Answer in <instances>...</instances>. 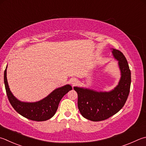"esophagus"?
<instances>
[{
	"mask_svg": "<svg viewBox=\"0 0 146 146\" xmlns=\"http://www.w3.org/2000/svg\"><path fill=\"white\" fill-rule=\"evenodd\" d=\"M77 82H78V80L76 78H72V80H71V84H72L73 85H75L76 83H77Z\"/></svg>",
	"mask_w": 146,
	"mask_h": 146,
	"instance_id": "obj_1",
	"label": "esophagus"
}]
</instances>
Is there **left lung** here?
<instances>
[{
    "label": "left lung",
    "instance_id": "left-lung-1",
    "mask_svg": "<svg viewBox=\"0 0 146 146\" xmlns=\"http://www.w3.org/2000/svg\"><path fill=\"white\" fill-rule=\"evenodd\" d=\"M113 55L119 60L121 78L118 86L108 92L74 87L78 94V108L84 117L92 121H101L115 114L125 104L130 90L131 71L125 56L113 49Z\"/></svg>",
    "mask_w": 146,
    "mask_h": 146
}]
</instances>
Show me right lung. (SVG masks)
Returning a JSON list of instances; mask_svg holds the SVG:
<instances>
[{
    "label": "right lung",
    "instance_id": "right-lung-1",
    "mask_svg": "<svg viewBox=\"0 0 146 146\" xmlns=\"http://www.w3.org/2000/svg\"><path fill=\"white\" fill-rule=\"evenodd\" d=\"M6 68L4 71V80L9 102L18 113L32 121H44L52 117L56 112L60 100L72 89L71 86L66 85L54 90L45 98L39 102L35 103L21 102L16 98L10 91L7 80Z\"/></svg>",
    "mask_w": 146,
    "mask_h": 146
}]
</instances>
